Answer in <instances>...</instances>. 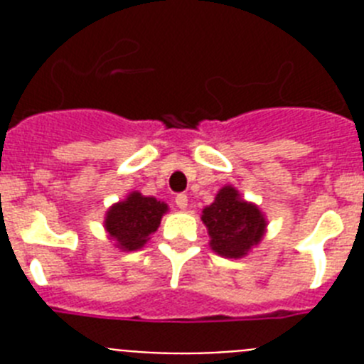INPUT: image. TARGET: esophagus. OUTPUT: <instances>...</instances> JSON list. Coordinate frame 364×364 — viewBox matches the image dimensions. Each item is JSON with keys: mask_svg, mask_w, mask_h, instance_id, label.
Wrapping results in <instances>:
<instances>
[{"mask_svg": "<svg viewBox=\"0 0 364 364\" xmlns=\"http://www.w3.org/2000/svg\"><path fill=\"white\" fill-rule=\"evenodd\" d=\"M175 202L180 210H186V208H188V195H186V193H178L175 197Z\"/></svg>", "mask_w": 364, "mask_h": 364, "instance_id": "34e87169", "label": "esophagus"}]
</instances>
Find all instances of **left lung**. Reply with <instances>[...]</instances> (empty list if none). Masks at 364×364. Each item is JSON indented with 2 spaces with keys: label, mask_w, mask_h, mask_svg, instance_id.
<instances>
[{
  "label": "left lung",
  "mask_w": 364,
  "mask_h": 364,
  "mask_svg": "<svg viewBox=\"0 0 364 364\" xmlns=\"http://www.w3.org/2000/svg\"><path fill=\"white\" fill-rule=\"evenodd\" d=\"M202 222L211 237V247L222 257L240 259L264 235L266 220L259 208L239 198L237 189L226 186L215 202L202 211Z\"/></svg>",
  "instance_id": "1"
}]
</instances>
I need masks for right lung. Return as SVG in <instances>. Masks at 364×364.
<instances>
[{
    "label": "right lung",
    "instance_id": "add662e5",
    "mask_svg": "<svg viewBox=\"0 0 364 364\" xmlns=\"http://www.w3.org/2000/svg\"><path fill=\"white\" fill-rule=\"evenodd\" d=\"M167 211L164 202L153 197L131 193L124 202H118L107 211L105 228L125 252H134L146 244L147 237L159 230L160 218Z\"/></svg>",
    "mask_w": 364,
    "mask_h": 364
}]
</instances>
